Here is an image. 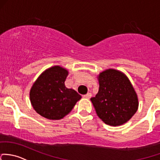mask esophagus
Masks as SVG:
<instances>
[{
	"label": "esophagus",
	"instance_id": "34e87169",
	"mask_svg": "<svg viewBox=\"0 0 160 160\" xmlns=\"http://www.w3.org/2000/svg\"><path fill=\"white\" fill-rule=\"evenodd\" d=\"M91 97H92V93H88L86 94V95H84L85 98H87V99H90Z\"/></svg>",
	"mask_w": 160,
	"mask_h": 160
}]
</instances>
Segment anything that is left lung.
Segmentation results:
<instances>
[{"label":"left lung","mask_w":160,"mask_h":160,"mask_svg":"<svg viewBox=\"0 0 160 160\" xmlns=\"http://www.w3.org/2000/svg\"><path fill=\"white\" fill-rule=\"evenodd\" d=\"M97 79L99 91L90 99L97 116L107 125H122L132 118L139 107L132 83L122 72L115 69L103 70Z\"/></svg>","instance_id":"left-lung-1"}]
</instances>
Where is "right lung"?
<instances>
[{"label": "right lung", "instance_id": "1", "mask_svg": "<svg viewBox=\"0 0 160 160\" xmlns=\"http://www.w3.org/2000/svg\"><path fill=\"white\" fill-rule=\"evenodd\" d=\"M68 70L60 66L45 70L32 86L30 100L34 110L48 120H60L67 116L81 96L67 88Z\"/></svg>", "mask_w": 160, "mask_h": 160}]
</instances>
